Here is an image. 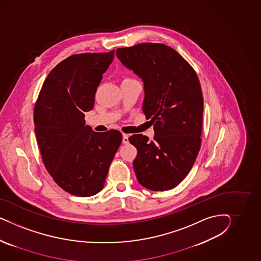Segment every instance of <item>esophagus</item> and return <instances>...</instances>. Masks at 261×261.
<instances>
[{
	"label": "esophagus",
	"mask_w": 261,
	"mask_h": 261,
	"mask_svg": "<svg viewBox=\"0 0 261 261\" xmlns=\"http://www.w3.org/2000/svg\"><path fill=\"white\" fill-rule=\"evenodd\" d=\"M128 142H129V137H128V135H122V143H123V144H127Z\"/></svg>",
	"instance_id": "1"
}]
</instances>
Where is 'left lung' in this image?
I'll return each mask as SVG.
<instances>
[{
	"label": "left lung",
	"mask_w": 261,
	"mask_h": 261,
	"mask_svg": "<svg viewBox=\"0 0 261 261\" xmlns=\"http://www.w3.org/2000/svg\"><path fill=\"white\" fill-rule=\"evenodd\" d=\"M117 57L143 82L142 111L154 123V141L136 134L133 162L139 182L165 191L189 174L200 150L204 100L197 74L182 56L164 44L118 48Z\"/></svg>",
	"instance_id": "8db88e82"
}]
</instances>
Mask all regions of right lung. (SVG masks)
<instances>
[{
  "mask_svg": "<svg viewBox=\"0 0 261 261\" xmlns=\"http://www.w3.org/2000/svg\"><path fill=\"white\" fill-rule=\"evenodd\" d=\"M113 59L114 50L66 58L48 73L35 104L34 131L44 165L55 182L74 196L102 190L122 141L118 130L96 133L84 119Z\"/></svg>",
  "mask_w": 261,
  "mask_h": 261,
  "instance_id": "obj_1",
  "label": "right lung"
}]
</instances>
